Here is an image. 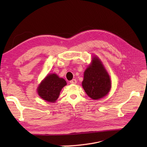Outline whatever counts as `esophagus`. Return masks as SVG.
Wrapping results in <instances>:
<instances>
[{
  "instance_id": "esophagus-1",
  "label": "esophagus",
  "mask_w": 147,
  "mask_h": 147,
  "mask_svg": "<svg viewBox=\"0 0 147 147\" xmlns=\"http://www.w3.org/2000/svg\"><path fill=\"white\" fill-rule=\"evenodd\" d=\"M70 83L71 84H76L77 83V80L76 79H73L72 80L70 81Z\"/></svg>"
}]
</instances>
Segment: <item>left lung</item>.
Instances as JSON below:
<instances>
[{"label":"left lung","mask_w":147,"mask_h":147,"mask_svg":"<svg viewBox=\"0 0 147 147\" xmlns=\"http://www.w3.org/2000/svg\"><path fill=\"white\" fill-rule=\"evenodd\" d=\"M82 86L91 99L97 100L108 94L111 88L109 74L100 60L95 57L84 73Z\"/></svg>","instance_id":"1"}]
</instances>
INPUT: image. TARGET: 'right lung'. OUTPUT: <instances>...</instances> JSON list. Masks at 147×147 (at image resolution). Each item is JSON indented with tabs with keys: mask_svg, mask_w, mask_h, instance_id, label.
Segmentation results:
<instances>
[{
	"mask_svg": "<svg viewBox=\"0 0 147 147\" xmlns=\"http://www.w3.org/2000/svg\"><path fill=\"white\" fill-rule=\"evenodd\" d=\"M66 84L65 80L59 78L57 75H48L38 87V95L43 100L54 102L58 98L62 88Z\"/></svg>",
	"mask_w": 147,
	"mask_h": 147,
	"instance_id": "right-lung-1",
	"label": "right lung"
}]
</instances>
